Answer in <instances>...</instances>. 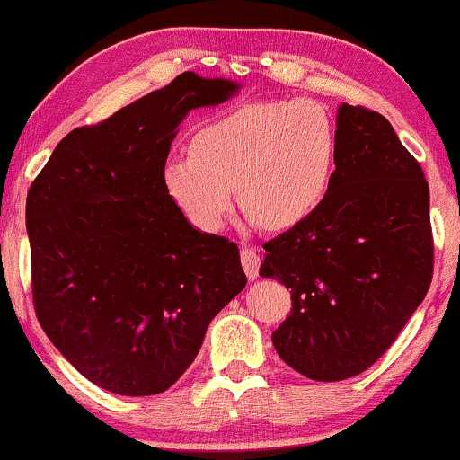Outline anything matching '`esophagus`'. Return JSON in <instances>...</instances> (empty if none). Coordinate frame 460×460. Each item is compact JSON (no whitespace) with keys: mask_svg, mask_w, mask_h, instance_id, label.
I'll use <instances>...</instances> for the list:
<instances>
[{"mask_svg":"<svg viewBox=\"0 0 460 460\" xmlns=\"http://www.w3.org/2000/svg\"><path fill=\"white\" fill-rule=\"evenodd\" d=\"M242 268H244L246 276L254 280L259 276V265H261V254L254 246H242Z\"/></svg>","mask_w":460,"mask_h":460,"instance_id":"1","label":"esophagus"}]
</instances>
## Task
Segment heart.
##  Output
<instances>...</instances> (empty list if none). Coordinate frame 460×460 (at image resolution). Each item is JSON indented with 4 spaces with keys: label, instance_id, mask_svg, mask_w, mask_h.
<instances>
[{
    "label": "heart",
    "instance_id": "heart-1",
    "mask_svg": "<svg viewBox=\"0 0 460 460\" xmlns=\"http://www.w3.org/2000/svg\"><path fill=\"white\" fill-rule=\"evenodd\" d=\"M336 163V126L323 104L248 102L195 130L190 152L171 156L163 184L188 223L218 234L235 206L276 229L306 220L328 197Z\"/></svg>",
    "mask_w": 460,
    "mask_h": 460
}]
</instances>
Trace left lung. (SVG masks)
<instances>
[{
  "instance_id": "1",
  "label": "left lung",
  "mask_w": 460,
  "mask_h": 460,
  "mask_svg": "<svg viewBox=\"0 0 460 460\" xmlns=\"http://www.w3.org/2000/svg\"><path fill=\"white\" fill-rule=\"evenodd\" d=\"M323 203L265 242L259 274L291 289L272 342L304 377L341 381L390 349L433 279L424 171L384 115L342 102Z\"/></svg>"
}]
</instances>
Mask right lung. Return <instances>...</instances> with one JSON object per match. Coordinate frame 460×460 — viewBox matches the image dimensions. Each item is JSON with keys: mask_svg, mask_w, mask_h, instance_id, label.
<instances>
[{"mask_svg": "<svg viewBox=\"0 0 460 460\" xmlns=\"http://www.w3.org/2000/svg\"><path fill=\"white\" fill-rule=\"evenodd\" d=\"M235 92V81L181 72L68 132L27 192L36 317L72 367L113 394L169 390L246 287L234 242L195 229L163 184L180 121Z\"/></svg>", "mask_w": 460, "mask_h": 460, "instance_id": "right-lung-1", "label": "right lung"}]
</instances>
